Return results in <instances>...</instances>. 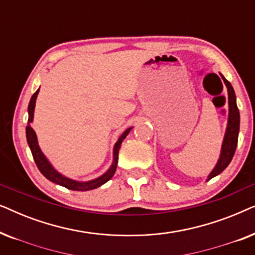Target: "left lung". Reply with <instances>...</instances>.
Here are the masks:
<instances>
[{
	"label": "left lung",
	"instance_id": "obj_1",
	"mask_svg": "<svg viewBox=\"0 0 255 255\" xmlns=\"http://www.w3.org/2000/svg\"><path fill=\"white\" fill-rule=\"evenodd\" d=\"M222 76L223 81L226 85L228 88V95H229V121H228V128H226V132L224 135V140L222 144V151L221 155L217 163H216L215 168L212 169V172L209 174L208 181L212 179V177L217 176L218 174H221L226 167L229 166V163L231 162V160L235 155L237 144H238V134H239V125H240V115L238 107H237V101H236V94L233 90V87L231 86L228 80L224 76Z\"/></svg>",
	"mask_w": 255,
	"mask_h": 255
}]
</instances>
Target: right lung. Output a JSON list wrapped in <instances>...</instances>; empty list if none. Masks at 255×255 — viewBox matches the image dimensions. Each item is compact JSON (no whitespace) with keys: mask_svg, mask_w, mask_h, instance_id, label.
<instances>
[{"mask_svg":"<svg viewBox=\"0 0 255 255\" xmlns=\"http://www.w3.org/2000/svg\"><path fill=\"white\" fill-rule=\"evenodd\" d=\"M39 93V89L37 90L36 93L33 94L32 97H31L30 103H29V108H27V111H29V120H27V127H26V140L27 144H29V147L31 149V153H32V156L34 159V162L38 167V169L40 170V173L46 177L47 180L52 181V182L59 184V186H62L67 189L71 190H76V191H87V190H92L95 189V188H99L108 182L111 177L114 176L115 172H116L117 168V162H118V152H120L122 141L127 138V135L128 134V132L131 131L132 128H128V130H125L123 132V134L118 138V140L116 144L114 146V161L113 165L110 166V168L107 170L103 175H101L97 179L87 181V182H80V181H75L69 179V177H66L58 172V170L54 169V167L51 165L50 161H48L46 156L44 155V153L41 152V149L38 145V140H37V135L36 132L32 128H31V123L33 121V113H34V107H36V100H37V95Z\"/></svg>","mask_w":255,"mask_h":255,"instance_id":"1","label":"right lung"}]
</instances>
